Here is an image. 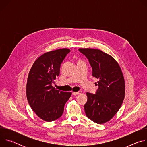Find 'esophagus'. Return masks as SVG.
Listing matches in <instances>:
<instances>
[{
    "label": "esophagus",
    "instance_id": "esophagus-1",
    "mask_svg": "<svg viewBox=\"0 0 147 147\" xmlns=\"http://www.w3.org/2000/svg\"><path fill=\"white\" fill-rule=\"evenodd\" d=\"M81 93H82V91H79L78 92H73L72 93V94H73V95H79V94H80Z\"/></svg>",
    "mask_w": 147,
    "mask_h": 147
}]
</instances>
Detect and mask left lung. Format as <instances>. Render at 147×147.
<instances>
[{
    "label": "left lung",
    "instance_id": "8db88e82",
    "mask_svg": "<svg viewBox=\"0 0 147 147\" xmlns=\"http://www.w3.org/2000/svg\"><path fill=\"white\" fill-rule=\"evenodd\" d=\"M78 51L88 59L92 76L98 79L95 94L87 93L86 114L96 123H105L117 112L124 100L125 84L122 71L111 56L99 49L81 48Z\"/></svg>",
    "mask_w": 147,
    "mask_h": 147
}]
</instances>
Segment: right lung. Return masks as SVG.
Returning a JSON list of instances; mask_svg holds the SVG:
<instances>
[{"mask_svg": "<svg viewBox=\"0 0 147 147\" xmlns=\"http://www.w3.org/2000/svg\"><path fill=\"white\" fill-rule=\"evenodd\" d=\"M70 52V49L63 48L47 52L36 60L30 71L27 100L36 115L46 121H52L61 116L65 105L71 95L52 86L60 74L61 63Z\"/></svg>", "mask_w": 147, "mask_h": 147, "instance_id": "obj_1", "label": "right lung"}]
</instances>
